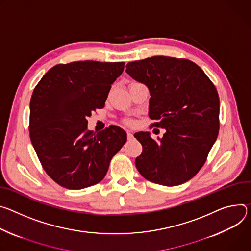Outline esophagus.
Instances as JSON below:
<instances>
[{
	"label": "esophagus",
	"instance_id": "34e87169",
	"mask_svg": "<svg viewBox=\"0 0 251 251\" xmlns=\"http://www.w3.org/2000/svg\"><path fill=\"white\" fill-rule=\"evenodd\" d=\"M126 134H127V140H131V138L133 137V135H132V133L130 131H127Z\"/></svg>",
	"mask_w": 251,
	"mask_h": 251
}]
</instances>
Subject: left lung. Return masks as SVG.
I'll list each match as a JSON object with an SVG mask.
<instances>
[{
	"mask_svg": "<svg viewBox=\"0 0 251 251\" xmlns=\"http://www.w3.org/2000/svg\"><path fill=\"white\" fill-rule=\"evenodd\" d=\"M126 72L148 86L151 125L166 130L158 141L149 132L134 134L143 146L135 158L137 171L160 185L186 182L201 171L218 135L213 82L196 63L161 55L128 63Z\"/></svg>",
	"mask_w": 251,
	"mask_h": 251,
	"instance_id": "1",
	"label": "left lung"
}]
</instances>
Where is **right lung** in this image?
I'll use <instances>...</instances> for the list:
<instances>
[{
	"label": "right lung",
	"mask_w": 251,
	"mask_h": 251,
	"mask_svg": "<svg viewBox=\"0 0 251 251\" xmlns=\"http://www.w3.org/2000/svg\"><path fill=\"white\" fill-rule=\"evenodd\" d=\"M124 62L59 64L36 86L30 102V138L48 176L63 187L81 189L105 176L113 156L126 142L117 126L95 133L87 118L104 106Z\"/></svg>",
	"instance_id": "obj_1"
}]
</instances>
